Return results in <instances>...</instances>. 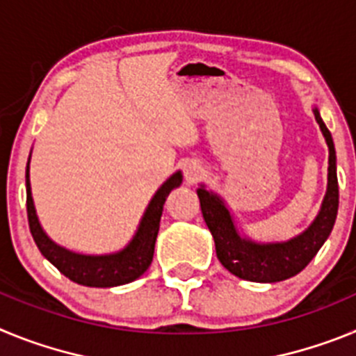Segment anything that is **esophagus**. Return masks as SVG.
I'll return each instance as SVG.
<instances>
[{"mask_svg":"<svg viewBox=\"0 0 356 356\" xmlns=\"http://www.w3.org/2000/svg\"><path fill=\"white\" fill-rule=\"evenodd\" d=\"M184 175H185V181H187L188 185H193L200 180L201 176L205 175V169H203V165H201L200 162H194V160H191V162L185 165Z\"/></svg>","mask_w":356,"mask_h":356,"instance_id":"obj_1","label":"esophagus"}]
</instances>
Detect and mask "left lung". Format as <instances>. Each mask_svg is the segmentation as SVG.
Segmentation results:
<instances>
[{
  "mask_svg": "<svg viewBox=\"0 0 356 356\" xmlns=\"http://www.w3.org/2000/svg\"><path fill=\"white\" fill-rule=\"evenodd\" d=\"M314 115L328 144V187L312 225L303 234L285 242H254L238 234L228 207L219 194L197 188L201 212L216 242L217 259L232 275L248 282L275 284L301 273L332 234L339 210V181L335 146L326 124L314 108Z\"/></svg>",
  "mask_w": 356,
  "mask_h": 356,
  "instance_id": "8db88e82",
  "label": "left lung"
}]
</instances>
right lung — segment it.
<instances>
[{"mask_svg":"<svg viewBox=\"0 0 356 356\" xmlns=\"http://www.w3.org/2000/svg\"><path fill=\"white\" fill-rule=\"evenodd\" d=\"M184 176L181 171H176L162 187L151 197L149 205L144 212L135 232L134 238L118 253L110 254H81L58 246L56 242L46 235L37 217L33 197L30 187V159L26 163V212L28 225H30L31 237L35 241L40 253L53 264L64 276L72 280L74 284L85 287H118V285L130 284L146 273L151 266L155 242L160 228L163 203L172 188L180 187Z\"/></svg>","mask_w":356,"mask_h":356,"instance_id":"add662e5","label":"right lung"}]
</instances>
